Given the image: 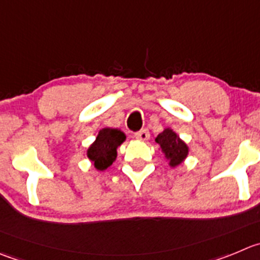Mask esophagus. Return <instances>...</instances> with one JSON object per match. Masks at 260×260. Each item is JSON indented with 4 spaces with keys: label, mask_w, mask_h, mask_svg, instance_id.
Here are the masks:
<instances>
[{
    "label": "esophagus",
    "mask_w": 260,
    "mask_h": 260,
    "mask_svg": "<svg viewBox=\"0 0 260 260\" xmlns=\"http://www.w3.org/2000/svg\"><path fill=\"white\" fill-rule=\"evenodd\" d=\"M134 137L137 138L138 140H143V142H145V140L149 139V132H148L147 128H142L140 132L135 133Z\"/></svg>",
    "instance_id": "1"
}]
</instances>
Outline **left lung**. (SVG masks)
Masks as SVG:
<instances>
[{"instance_id": "obj_1", "label": "left lung", "mask_w": 260, "mask_h": 260, "mask_svg": "<svg viewBox=\"0 0 260 260\" xmlns=\"http://www.w3.org/2000/svg\"><path fill=\"white\" fill-rule=\"evenodd\" d=\"M155 143L160 145L162 152L169 158L170 165L172 167L180 165L186 158L187 152H189L186 144L172 132L171 128H166L165 132L160 133L155 138Z\"/></svg>"}]
</instances>
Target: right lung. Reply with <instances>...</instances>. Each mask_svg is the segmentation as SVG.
Returning <instances> with one entry per match:
<instances>
[{"instance_id": "add662e5", "label": "right lung", "mask_w": 260, "mask_h": 260, "mask_svg": "<svg viewBox=\"0 0 260 260\" xmlns=\"http://www.w3.org/2000/svg\"><path fill=\"white\" fill-rule=\"evenodd\" d=\"M125 140V134L117 128H102L97 139L88 149V158L95 169L103 171L110 167L117 155V147Z\"/></svg>"}]
</instances>
